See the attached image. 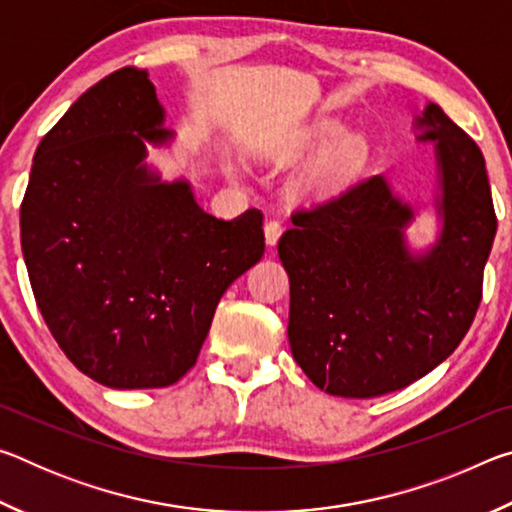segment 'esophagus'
Instances as JSON below:
<instances>
[{
  "label": "esophagus",
  "mask_w": 512,
  "mask_h": 512,
  "mask_svg": "<svg viewBox=\"0 0 512 512\" xmlns=\"http://www.w3.org/2000/svg\"><path fill=\"white\" fill-rule=\"evenodd\" d=\"M264 237H266L268 246H275L282 237V223L277 219H268L264 225Z\"/></svg>",
  "instance_id": "obj_1"
}]
</instances>
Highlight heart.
Here are the masks:
<instances>
[{"label":"heart","mask_w":512,"mask_h":512,"mask_svg":"<svg viewBox=\"0 0 512 512\" xmlns=\"http://www.w3.org/2000/svg\"><path fill=\"white\" fill-rule=\"evenodd\" d=\"M339 131L341 126L336 121H320L314 128H309L305 142L323 144ZM366 158L368 142L361 135H343L332 146H327L325 153L311 164L307 183L316 192H336L357 176L366 164Z\"/></svg>","instance_id":"heart-1"}]
</instances>
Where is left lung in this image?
Masks as SVG:
<instances>
[{
	"label": "left lung",
	"instance_id": "obj_1",
	"mask_svg": "<svg viewBox=\"0 0 512 512\" xmlns=\"http://www.w3.org/2000/svg\"><path fill=\"white\" fill-rule=\"evenodd\" d=\"M433 142L440 235L411 253L415 210L370 176L291 216L277 244L289 273V343L302 372L329 395L400 391L440 366L470 329L497 235L483 153L443 108L415 117Z\"/></svg>",
	"mask_w": 512,
	"mask_h": 512
}]
</instances>
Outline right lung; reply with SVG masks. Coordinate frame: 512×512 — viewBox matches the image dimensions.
<instances>
[{
  "label": "right lung",
  "instance_id": "1",
  "mask_svg": "<svg viewBox=\"0 0 512 512\" xmlns=\"http://www.w3.org/2000/svg\"><path fill=\"white\" fill-rule=\"evenodd\" d=\"M149 74L121 67L42 137L20 207L22 253L60 350L108 388L171 386L221 296L264 255V216L223 221L144 162L164 144Z\"/></svg>",
  "mask_w": 512,
  "mask_h": 512
}]
</instances>
